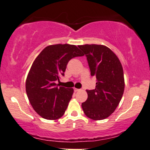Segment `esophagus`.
<instances>
[{"label":"esophagus","mask_w":150,"mask_h":150,"mask_svg":"<svg viewBox=\"0 0 150 150\" xmlns=\"http://www.w3.org/2000/svg\"><path fill=\"white\" fill-rule=\"evenodd\" d=\"M74 91H75V92H77V91H80V89H76V88H75V89H74Z\"/></svg>","instance_id":"34e87169"}]
</instances>
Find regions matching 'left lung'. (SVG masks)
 I'll return each mask as SVG.
<instances>
[{
  "label": "left lung",
  "instance_id": "obj_1",
  "mask_svg": "<svg viewBox=\"0 0 150 150\" xmlns=\"http://www.w3.org/2000/svg\"><path fill=\"white\" fill-rule=\"evenodd\" d=\"M78 47L86 55L91 75L97 80L95 89L86 90L88 98L82 103V110L91 120H104L114 112L123 96V68L108 47L95 44Z\"/></svg>",
  "mask_w": 150,
  "mask_h": 150
}]
</instances>
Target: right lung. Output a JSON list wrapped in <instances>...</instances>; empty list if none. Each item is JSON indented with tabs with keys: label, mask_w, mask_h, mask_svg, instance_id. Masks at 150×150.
Returning a JSON list of instances; mask_svg holds the SVG:
<instances>
[{
	"label": "right lung",
	"mask_w": 150,
	"mask_h": 150,
	"mask_svg": "<svg viewBox=\"0 0 150 150\" xmlns=\"http://www.w3.org/2000/svg\"><path fill=\"white\" fill-rule=\"evenodd\" d=\"M84 54L77 46L57 44L46 47L36 57L26 81L27 96L33 110L42 118H61L72 98L73 88L59 86L56 81L64 75L68 61Z\"/></svg>",
	"instance_id": "1"
}]
</instances>
